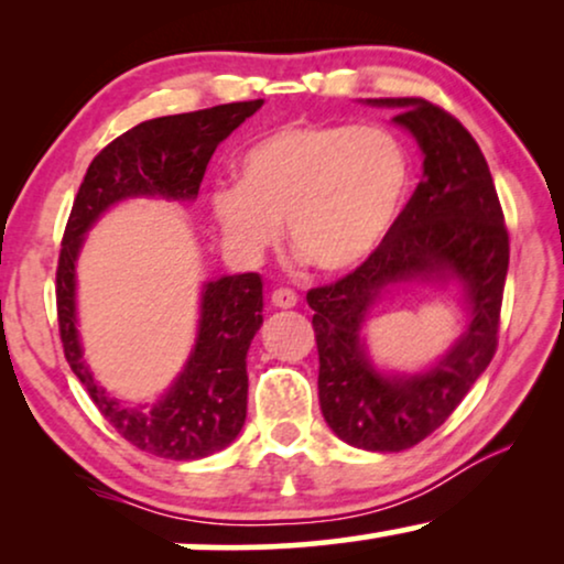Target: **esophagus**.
Masks as SVG:
<instances>
[{
  "instance_id": "esophagus-1",
  "label": "esophagus",
  "mask_w": 564,
  "mask_h": 564,
  "mask_svg": "<svg viewBox=\"0 0 564 564\" xmlns=\"http://www.w3.org/2000/svg\"><path fill=\"white\" fill-rule=\"evenodd\" d=\"M272 305L274 307H282V311H288V307H295L297 305V295L288 288H280L272 292Z\"/></svg>"
}]
</instances>
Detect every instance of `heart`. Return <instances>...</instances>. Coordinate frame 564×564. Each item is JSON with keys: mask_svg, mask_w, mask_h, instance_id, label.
Segmentation results:
<instances>
[{"mask_svg": "<svg viewBox=\"0 0 564 564\" xmlns=\"http://www.w3.org/2000/svg\"><path fill=\"white\" fill-rule=\"evenodd\" d=\"M411 192L405 143L380 126L292 122L238 159V184L210 195L226 241L259 259L288 223L292 249L328 274L380 249Z\"/></svg>", "mask_w": 564, "mask_h": 564, "instance_id": "b5f03b06", "label": "heart"}]
</instances>
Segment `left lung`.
<instances>
[{
  "label": "left lung",
  "instance_id": "left-lung-1",
  "mask_svg": "<svg viewBox=\"0 0 564 564\" xmlns=\"http://www.w3.org/2000/svg\"><path fill=\"white\" fill-rule=\"evenodd\" d=\"M390 107L423 153V180L380 249L328 288L307 292L318 344L323 419L341 442L403 452L449 419L488 369L508 274V230L480 145L457 118L421 97L367 99ZM457 283L463 334L419 373H384L366 351L368 313L392 289Z\"/></svg>",
  "mask_w": 564,
  "mask_h": 564
}]
</instances>
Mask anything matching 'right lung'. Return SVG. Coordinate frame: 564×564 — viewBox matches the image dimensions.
Here are the masks:
<instances>
[{"label": "right lung", "mask_w": 564, "mask_h": 564, "mask_svg": "<svg viewBox=\"0 0 564 564\" xmlns=\"http://www.w3.org/2000/svg\"><path fill=\"white\" fill-rule=\"evenodd\" d=\"M264 99L145 120L115 138L91 161L68 215L56 272L58 328L72 372L99 413L141 452L189 462L226 449L241 434L249 398L246 354L264 323L261 276L226 274L203 284L197 338L182 372L156 403L115 398L84 359L76 318V261L91 226L112 205L133 197L192 203L215 149L251 118Z\"/></svg>", "instance_id": "add662e5"}]
</instances>
